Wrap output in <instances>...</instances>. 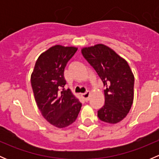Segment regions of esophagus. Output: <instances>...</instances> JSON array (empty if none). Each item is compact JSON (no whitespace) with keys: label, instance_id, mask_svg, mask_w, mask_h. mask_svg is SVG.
<instances>
[{"label":"esophagus","instance_id":"obj_1","mask_svg":"<svg viewBox=\"0 0 159 159\" xmlns=\"http://www.w3.org/2000/svg\"><path fill=\"white\" fill-rule=\"evenodd\" d=\"M90 94H91V92H90L89 91H87L85 93H84V94H82L83 98H84V99L85 101H89V97H90Z\"/></svg>","mask_w":159,"mask_h":159}]
</instances>
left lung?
<instances>
[{
    "instance_id": "obj_1",
    "label": "left lung",
    "mask_w": 159,
    "mask_h": 159,
    "mask_svg": "<svg viewBox=\"0 0 159 159\" xmlns=\"http://www.w3.org/2000/svg\"><path fill=\"white\" fill-rule=\"evenodd\" d=\"M81 53L96 70L106 89L99 119L116 124L127 116L134 99V78L128 62L105 44L84 48Z\"/></svg>"
}]
</instances>
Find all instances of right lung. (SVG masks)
I'll list each match as a JSON object with an SVG mask.
<instances>
[{"instance_id": "1", "label": "right lung", "mask_w": 159, "mask_h": 159, "mask_svg": "<svg viewBox=\"0 0 159 159\" xmlns=\"http://www.w3.org/2000/svg\"><path fill=\"white\" fill-rule=\"evenodd\" d=\"M78 48L54 45L38 57L30 77L35 102L41 115L62 129L76 120L81 103L69 89H65V68Z\"/></svg>"}]
</instances>
